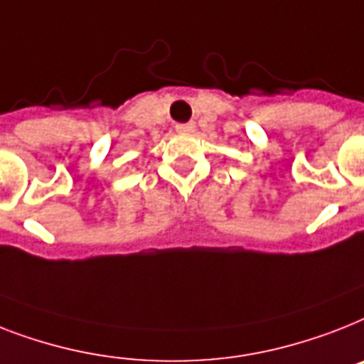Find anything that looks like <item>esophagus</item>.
Returning <instances> with one entry per match:
<instances>
[{
	"instance_id": "obj_1",
	"label": "esophagus",
	"mask_w": 364,
	"mask_h": 364,
	"mask_svg": "<svg viewBox=\"0 0 364 364\" xmlns=\"http://www.w3.org/2000/svg\"><path fill=\"white\" fill-rule=\"evenodd\" d=\"M194 129H196L194 123H179V125H176V131L183 132V134H191V132H194Z\"/></svg>"
}]
</instances>
